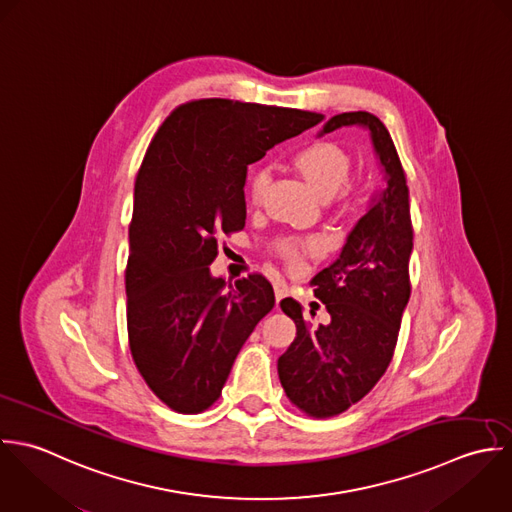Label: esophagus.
Instances as JSON below:
<instances>
[{
    "mask_svg": "<svg viewBox=\"0 0 512 512\" xmlns=\"http://www.w3.org/2000/svg\"><path fill=\"white\" fill-rule=\"evenodd\" d=\"M287 293H289V291H287V285H285L283 281H277V283H275V297H277V303L283 301V299L287 297Z\"/></svg>",
    "mask_w": 512,
    "mask_h": 512,
    "instance_id": "esophagus-1",
    "label": "esophagus"
}]
</instances>
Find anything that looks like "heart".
<instances>
[{
    "label": "heart",
    "instance_id": "heart-1",
    "mask_svg": "<svg viewBox=\"0 0 512 512\" xmlns=\"http://www.w3.org/2000/svg\"><path fill=\"white\" fill-rule=\"evenodd\" d=\"M295 164L308 184L324 198L334 196L342 188L350 172L348 154L332 142H314L307 148H303L295 156ZM267 182H269V174L265 170H259L253 174L249 182V194L253 202H257L263 196ZM324 249H326V243L322 237L287 239L279 245V253L287 259L291 267H301L305 257L322 255Z\"/></svg>",
    "mask_w": 512,
    "mask_h": 512
}]
</instances>
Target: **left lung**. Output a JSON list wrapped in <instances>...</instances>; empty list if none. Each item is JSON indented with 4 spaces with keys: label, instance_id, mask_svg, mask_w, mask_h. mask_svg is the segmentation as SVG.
Segmentation results:
<instances>
[{
    "label": "left lung",
    "instance_id": "1",
    "mask_svg": "<svg viewBox=\"0 0 512 512\" xmlns=\"http://www.w3.org/2000/svg\"><path fill=\"white\" fill-rule=\"evenodd\" d=\"M342 126L370 132L384 186L372 194L338 259L310 281L328 322L310 326L297 301H281L297 338L277 362L279 378L287 398L312 417L338 415L378 384L392 362L411 293L409 190L394 140L384 122L364 110L332 116L318 136Z\"/></svg>",
    "mask_w": 512,
    "mask_h": 512
}]
</instances>
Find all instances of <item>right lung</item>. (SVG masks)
Wrapping results in <instances>:
<instances>
[{"instance_id":"add662e5","label":"right lung","mask_w":512,"mask_h":512,"mask_svg":"<svg viewBox=\"0 0 512 512\" xmlns=\"http://www.w3.org/2000/svg\"><path fill=\"white\" fill-rule=\"evenodd\" d=\"M324 116L204 99L178 106L148 146L128 229L126 324L134 364L174 411L200 413L275 307L263 275L225 283L209 265L217 237L245 227L247 166Z\"/></svg>"}]
</instances>
